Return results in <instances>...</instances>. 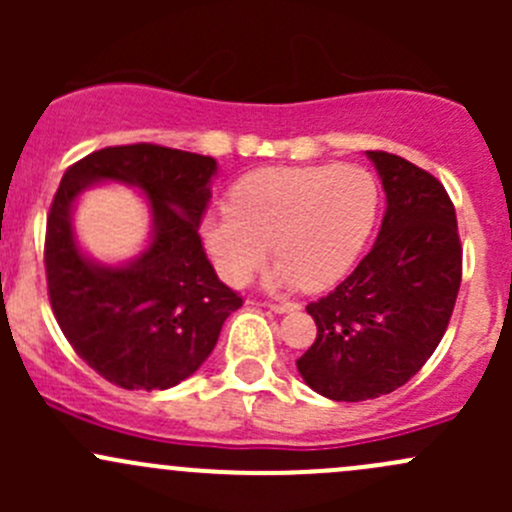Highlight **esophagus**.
Instances as JSON below:
<instances>
[{
    "label": "esophagus",
    "instance_id": "1",
    "mask_svg": "<svg viewBox=\"0 0 512 512\" xmlns=\"http://www.w3.org/2000/svg\"><path fill=\"white\" fill-rule=\"evenodd\" d=\"M270 309L275 314H285V312H294V309H297V304H294V302H277V304H270Z\"/></svg>",
    "mask_w": 512,
    "mask_h": 512
}]
</instances>
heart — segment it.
I'll return each mask as SVG.
<instances>
[{
    "mask_svg": "<svg viewBox=\"0 0 512 512\" xmlns=\"http://www.w3.org/2000/svg\"><path fill=\"white\" fill-rule=\"evenodd\" d=\"M379 215V183L361 165H292L245 175L230 208L200 223L215 270L230 287L250 282L275 245L270 287L322 292L359 262Z\"/></svg>",
    "mask_w": 512,
    "mask_h": 512,
    "instance_id": "obj_1",
    "label": "heart"
}]
</instances>
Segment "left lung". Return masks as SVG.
<instances>
[{
	"instance_id": "obj_1",
	"label": "left lung",
	"mask_w": 512,
	"mask_h": 512,
	"mask_svg": "<svg viewBox=\"0 0 512 512\" xmlns=\"http://www.w3.org/2000/svg\"><path fill=\"white\" fill-rule=\"evenodd\" d=\"M386 213L356 270L307 304L317 339L297 359L304 384L332 401L376 399L404 386L436 352L461 287L456 208L431 173L366 151Z\"/></svg>"
}]
</instances>
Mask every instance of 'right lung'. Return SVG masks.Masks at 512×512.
<instances>
[{"instance_id":"right-lung-1","label":"right lung","mask_w":512,"mask_h":512,"mask_svg":"<svg viewBox=\"0 0 512 512\" xmlns=\"http://www.w3.org/2000/svg\"><path fill=\"white\" fill-rule=\"evenodd\" d=\"M218 163L136 143L91 153L61 178L46 220V282L74 352L121 389H170L200 369L242 299L223 285L198 227ZM123 182L147 195L152 240L121 266L91 261L75 242L73 205L86 187Z\"/></svg>"}]
</instances>
